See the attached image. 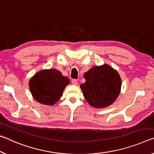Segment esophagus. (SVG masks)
Here are the masks:
<instances>
[{
	"label": "esophagus",
	"mask_w": 154,
	"mask_h": 154,
	"mask_svg": "<svg viewBox=\"0 0 154 154\" xmlns=\"http://www.w3.org/2000/svg\"><path fill=\"white\" fill-rule=\"evenodd\" d=\"M72 83L73 85H78V81H77V80H75V79H73V80H72Z\"/></svg>",
	"instance_id": "esophagus-1"
}]
</instances>
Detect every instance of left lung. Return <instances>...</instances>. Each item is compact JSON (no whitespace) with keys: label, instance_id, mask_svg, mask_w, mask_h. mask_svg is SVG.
Listing matches in <instances>:
<instances>
[{"label":"left lung","instance_id":"1","mask_svg":"<svg viewBox=\"0 0 154 154\" xmlns=\"http://www.w3.org/2000/svg\"><path fill=\"white\" fill-rule=\"evenodd\" d=\"M86 81L80 85L83 95L93 107L104 108L112 104L119 96L122 79L110 65H103L90 69L84 74Z\"/></svg>","mask_w":154,"mask_h":154}]
</instances>
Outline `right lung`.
<instances>
[{
  "instance_id": "right-lung-1",
  "label": "right lung",
  "mask_w": 154,
  "mask_h": 154,
  "mask_svg": "<svg viewBox=\"0 0 154 154\" xmlns=\"http://www.w3.org/2000/svg\"><path fill=\"white\" fill-rule=\"evenodd\" d=\"M69 80L54 69H44L35 74L29 81L32 97L43 104L52 106L59 100Z\"/></svg>"
}]
</instances>
